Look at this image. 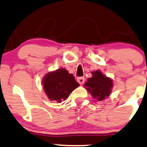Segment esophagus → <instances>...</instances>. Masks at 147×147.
I'll return each instance as SVG.
<instances>
[{
	"instance_id": "esophagus-1",
	"label": "esophagus",
	"mask_w": 147,
	"mask_h": 147,
	"mask_svg": "<svg viewBox=\"0 0 147 147\" xmlns=\"http://www.w3.org/2000/svg\"><path fill=\"white\" fill-rule=\"evenodd\" d=\"M84 80H85L84 77H80L77 78V81H78L79 83L82 85L84 83Z\"/></svg>"
}]
</instances>
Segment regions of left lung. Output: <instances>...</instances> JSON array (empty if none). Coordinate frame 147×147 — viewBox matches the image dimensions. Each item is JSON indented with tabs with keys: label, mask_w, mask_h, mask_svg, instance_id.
Returning <instances> with one entry per match:
<instances>
[{
	"label": "left lung",
	"mask_w": 147,
	"mask_h": 147,
	"mask_svg": "<svg viewBox=\"0 0 147 147\" xmlns=\"http://www.w3.org/2000/svg\"><path fill=\"white\" fill-rule=\"evenodd\" d=\"M92 75L93 76L88 79L85 86L93 98L102 101L111 93V89L113 87L112 80L98 70L92 72Z\"/></svg>",
	"instance_id": "8db88e82"
}]
</instances>
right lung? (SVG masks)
Instances as JSON below:
<instances>
[{"instance_id":"add662e5","label":"right lung","mask_w":147,"mask_h":147,"mask_svg":"<svg viewBox=\"0 0 147 147\" xmlns=\"http://www.w3.org/2000/svg\"><path fill=\"white\" fill-rule=\"evenodd\" d=\"M42 81L43 88L49 99L57 102L67 99L72 91L80 86L73 75L65 68L49 72Z\"/></svg>"}]
</instances>
